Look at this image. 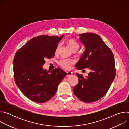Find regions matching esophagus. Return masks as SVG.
Masks as SVG:
<instances>
[{
  "label": "esophagus",
  "instance_id": "esophagus-1",
  "mask_svg": "<svg viewBox=\"0 0 129 129\" xmlns=\"http://www.w3.org/2000/svg\"><path fill=\"white\" fill-rule=\"evenodd\" d=\"M72 72H71V71H67L66 72V74H67V76H70L71 75H72Z\"/></svg>",
  "mask_w": 129,
  "mask_h": 129
}]
</instances>
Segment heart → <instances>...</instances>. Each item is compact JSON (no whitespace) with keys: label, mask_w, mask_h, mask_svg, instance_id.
Returning <instances> with one entry per match:
<instances>
[{"label":"heart","mask_w":129,"mask_h":129,"mask_svg":"<svg viewBox=\"0 0 129 129\" xmlns=\"http://www.w3.org/2000/svg\"><path fill=\"white\" fill-rule=\"evenodd\" d=\"M66 42L72 51L73 50L77 51L79 48V44L75 39H72V38L68 39L66 41ZM60 47V45L58 44L56 49V53L58 52ZM74 63H75V61L73 60L67 59H62L59 62V64L63 68L66 69H68L70 68L71 65Z\"/></svg>","instance_id":"b5f03b06"}]
</instances>
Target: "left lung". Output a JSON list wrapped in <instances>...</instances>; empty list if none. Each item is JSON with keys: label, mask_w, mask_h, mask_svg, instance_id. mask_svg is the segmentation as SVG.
Returning a JSON list of instances; mask_svg holds the SVG:
<instances>
[{"label": "left lung", "mask_w": 129, "mask_h": 129, "mask_svg": "<svg viewBox=\"0 0 129 129\" xmlns=\"http://www.w3.org/2000/svg\"><path fill=\"white\" fill-rule=\"evenodd\" d=\"M79 36L85 50L76 67L78 70L89 68L91 71L86 78L82 74L76 73L79 83L73 88V92L81 101L92 103L107 93L115 79L114 55L99 35L92 33Z\"/></svg>", "instance_id": "obj_1"}]
</instances>
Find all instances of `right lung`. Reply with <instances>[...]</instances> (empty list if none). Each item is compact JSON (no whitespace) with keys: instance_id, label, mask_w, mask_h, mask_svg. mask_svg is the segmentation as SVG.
<instances>
[{"instance_id":"add662e5","label":"right lung","mask_w":129,"mask_h":129,"mask_svg":"<svg viewBox=\"0 0 129 129\" xmlns=\"http://www.w3.org/2000/svg\"><path fill=\"white\" fill-rule=\"evenodd\" d=\"M63 36L41 35L34 37L15 55L13 69L16 84L33 102L43 103L51 99L66 75L59 68L51 70L50 73L43 68L45 59L54 56L56 47Z\"/></svg>"}]
</instances>
